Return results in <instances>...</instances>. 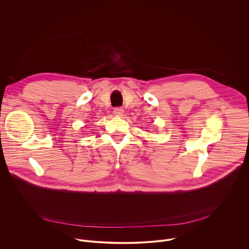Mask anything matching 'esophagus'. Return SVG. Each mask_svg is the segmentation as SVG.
<instances>
[{"instance_id":"esophagus-1","label":"esophagus","mask_w":249,"mask_h":249,"mask_svg":"<svg viewBox=\"0 0 249 249\" xmlns=\"http://www.w3.org/2000/svg\"><path fill=\"white\" fill-rule=\"evenodd\" d=\"M124 112V109L121 108V107H115L114 110H113V113L116 115V116H121Z\"/></svg>"}]
</instances>
